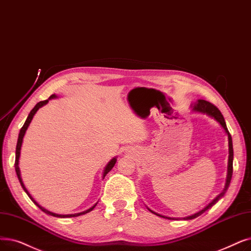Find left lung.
Masks as SVG:
<instances>
[{"mask_svg": "<svg viewBox=\"0 0 251 251\" xmlns=\"http://www.w3.org/2000/svg\"><path fill=\"white\" fill-rule=\"evenodd\" d=\"M192 111L195 112V113H201V114H205L207 116H209L211 118H213L215 121L219 122L221 124V126L224 128L225 132L226 133L227 135V139H228V161H227V174H226V184H225V188L223 190V192L217 196L216 198H214L212 200V202H210L208 205H207L206 207H204V208L200 211H198L197 213L195 214H192L190 216H186V217H181V219H179V217H169V216H165V215H162V214H159L155 211H152L151 209H150L149 207H147V208L151 212L154 213L160 217H164V219H167V220H173V221H177V220H184V221H189V220H193V219H196V217H198L199 215H201L202 213H204L206 210H208L209 208H211V207L219 201L223 196L226 194V190L228 189V186H230V182H231V179H232V174H233V158H234V151H233V141H232V136L230 134V132H228V130L226 128V122H225V119L222 115V113L220 112L219 108H217L215 105H213L212 103L206 101V100H199L197 102H196L195 104H192Z\"/></svg>", "mask_w": 251, "mask_h": 251, "instance_id": "obj_1", "label": "left lung"}]
</instances>
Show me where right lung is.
I'll return each mask as SVG.
<instances>
[{"mask_svg": "<svg viewBox=\"0 0 251 251\" xmlns=\"http://www.w3.org/2000/svg\"><path fill=\"white\" fill-rule=\"evenodd\" d=\"M56 95L55 94H52L48 100H43V101H40V102H38L36 105H35V107L32 108V110L30 111V113L28 114V116H27V118H26V120H25V124H24V126L21 127V129H20V132H19V134H18V139H17V145H16V151H15V171H16V174H17V177H18V180H19V182H20V184H21V187H23V189L25 190V192L27 194V196L29 197V199L34 202L39 208L43 211V212H45V213H47V214H49V215H52V216H55V217H75V216H79V215H83V214H85V213H88V212H90L91 210H93L94 209V207L96 206V204L97 203H95L92 207H90L89 209H87V210H85V211H82V212H79V213H74V214H57V213H54V212H51V211H49V210H47L46 208H44V207H42L38 202H36V200L31 197V195L28 193V191L26 190V188L25 187V184H24V181H23V178H21V176H20V170H19V166H18V164H19V157H20V150H21V146H23V141H24V137H25V132H26V130H27V127L29 126V124H30V122H31V120H32V118H34V116H35V114L38 112V110L40 107H42L43 105H45V104H47L48 103V101L50 100H52V99H56ZM116 162H117V158L115 157V158H113L110 162L107 163L106 164V166L104 167V170H103V174H102V178H104L105 177V176L106 174L110 172L111 170H112V168L115 166V164H116Z\"/></svg>", "mask_w": 251, "mask_h": 251, "instance_id": "right-lung-1", "label": "right lung"}]
</instances>
